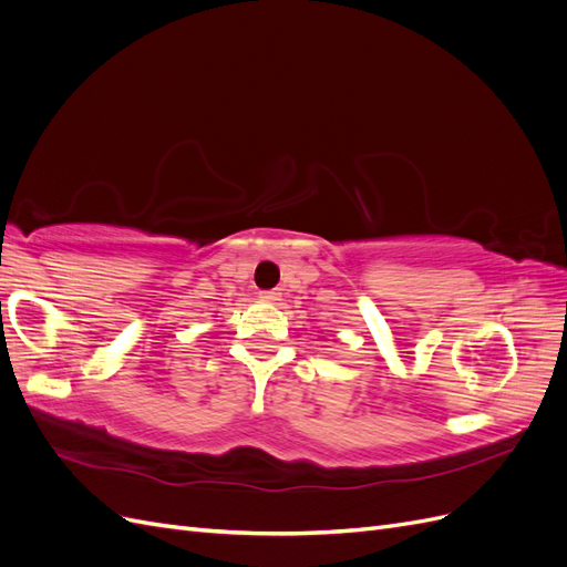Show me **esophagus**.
Here are the masks:
<instances>
[{
  "mask_svg": "<svg viewBox=\"0 0 567 567\" xmlns=\"http://www.w3.org/2000/svg\"><path fill=\"white\" fill-rule=\"evenodd\" d=\"M279 290H260V300L262 302H277L279 300Z\"/></svg>",
  "mask_w": 567,
  "mask_h": 567,
  "instance_id": "esophagus-1",
  "label": "esophagus"
}]
</instances>
